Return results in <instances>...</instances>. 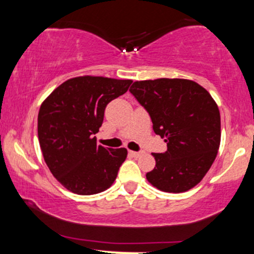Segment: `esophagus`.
Masks as SVG:
<instances>
[{"instance_id": "esophagus-1", "label": "esophagus", "mask_w": 254, "mask_h": 254, "mask_svg": "<svg viewBox=\"0 0 254 254\" xmlns=\"http://www.w3.org/2000/svg\"><path fill=\"white\" fill-rule=\"evenodd\" d=\"M129 153H130V155L133 156V157H139V156L142 155V153H139V151H132V150H130Z\"/></svg>"}]
</instances>
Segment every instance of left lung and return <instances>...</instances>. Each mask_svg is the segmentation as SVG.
<instances>
[{"label": "left lung", "instance_id": "left-lung-1", "mask_svg": "<svg viewBox=\"0 0 254 254\" xmlns=\"http://www.w3.org/2000/svg\"><path fill=\"white\" fill-rule=\"evenodd\" d=\"M131 94L149 113L167 150L153 153L156 165L147 180L165 192L194 188L210 170L221 142L220 111L200 84L185 78L136 81Z\"/></svg>", "mask_w": 254, "mask_h": 254}]
</instances>
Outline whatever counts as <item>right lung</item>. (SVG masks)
Segmentation results:
<instances>
[{"label": "right lung", "mask_w": 254, "mask_h": 254, "mask_svg": "<svg viewBox=\"0 0 254 254\" xmlns=\"http://www.w3.org/2000/svg\"><path fill=\"white\" fill-rule=\"evenodd\" d=\"M131 83L78 76L66 80L43 101L38 115L40 149L49 170L66 190L88 196L107 190L116 180L127 150L98 145L94 135L107 104Z\"/></svg>", "instance_id": "add662e5"}]
</instances>
